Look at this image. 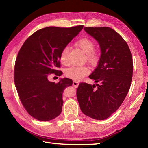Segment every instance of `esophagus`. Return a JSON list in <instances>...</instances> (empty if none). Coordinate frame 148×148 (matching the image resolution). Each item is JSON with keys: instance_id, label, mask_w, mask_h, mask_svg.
I'll use <instances>...</instances> for the list:
<instances>
[{"instance_id": "obj_1", "label": "esophagus", "mask_w": 148, "mask_h": 148, "mask_svg": "<svg viewBox=\"0 0 148 148\" xmlns=\"http://www.w3.org/2000/svg\"><path fill=\"white\" fill-rule=\"evenodd\" d=\"M79 82H77V81H74L73 82V86L75 87V88H77L78 86H79Z\"/></svg>"}]
</instances>
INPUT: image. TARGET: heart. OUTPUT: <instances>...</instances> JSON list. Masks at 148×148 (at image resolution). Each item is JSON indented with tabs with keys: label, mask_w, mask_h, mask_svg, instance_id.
<instances>
[{
	"label": "heart",
	"mask_w": 148,
	"mask_h": 148,
	"mask_svg": "<svg viewBox=\"0 0 148 148\" xmlns=\"http://www.w3.org/2000/svg\"><path fill=\"white\" fill-rule=\"evenodd\" d=\"M77 46L80 48L84 53L86 54V58L89 62L91 64H95L97 61V57L94 52L96 46L95 43L92 40L88 38H82L76 43ZM70 48L69 46L65 47L62 50L60 60L61 62L64 65H67L69 62L68 56ZM90 71L86 66H73L67 69L65 71V74L69 78L74 81H79L81 79L87 75Z\"/></svg>",
	"instance_id": "1"
}]
</instances>
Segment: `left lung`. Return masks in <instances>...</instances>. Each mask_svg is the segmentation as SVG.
<instances>
[{"label": "left lung", "mask_w": 148, "mask_h": 148, "mask_svg": "<svg viewBox=\"0 0 148 148\" xmlns=\"http://www.w3.org/2000/svg\"><path fill=\"white\" fill-rule=\"evenodd\" d=\"M84 29L100 47L98 66L89 75L98 84H79L77 98L84 115L102 121L120 107L128 93L132 78V57L127 43L110 27H84Z\"/></svg>", "instance_id": "1"}]
</instances>
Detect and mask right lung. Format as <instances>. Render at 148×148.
I'll return each mask as SVG.
<instances>
[{"label": "right lung", "instance_id": "right-lung-1", "mask_svg": "<svg viewBox=\"0 0 148 148\" xmlns=\"http://www.w3.org/2000/svg\"><path fill=\"white\" fill-rule=\"evenodd\" d=\"M83 28L47 27L27 38L18 54L14 67V82L19 99L27 112L40 121H49L60 114L64 89L73 84L69 78L58 83L48 79L49 74L62 75L61 51Z\"/></svg>", "mask_w": 148, "mask_h": 148}]
</instances>
